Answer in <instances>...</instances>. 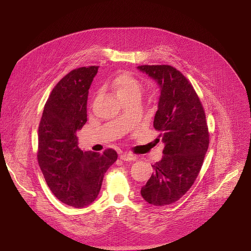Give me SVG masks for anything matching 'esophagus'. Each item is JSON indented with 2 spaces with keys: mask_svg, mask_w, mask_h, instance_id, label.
<instances>
[{
  "mask_svg": "<svg viewBox=\"0 0 251 251\" xmlns=\"http://www.w3.org/2000/svg\"><path fill=\"white\" fill-rule=\"evenodd\" d=\"M120 159H121L122 161H124V162H125V161H126V162H133V161L136 160V156L133 155V154H131V153L125 152V153L120 154Z\"/></svg>",
  "mask_w": 251,
  "mask_h": 251,
  "instance_id": "1",
  "label": "esophagus"
}]
</instances>
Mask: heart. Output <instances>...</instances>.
I'll return each mask as SVG.
<instances>
[{"mask_svg": "<svg viewBox=\"0 0 251 251\" xmlns=\"http://www.w3.org/2000/svg\"><path fill=\"white\" fill-rule=\"evenodd\" d=\"M112 87L122 101L133 98H140L141 84L137 79L128 72L119 74L112 82Z\"/></svg>", "mask_w": 251, "mask_h": 251, "instance_id": "obj_1", "label": "heart"}]
</instances>
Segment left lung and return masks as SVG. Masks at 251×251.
Instances as JSON below:
<instances>
[{
    "instance_id": "obj_1",
    "label": "left lung",
    "mask_w": 251,
    "mask_h": 251,
    "mask_svg": "<svg viewBox=\"0 0 251 251\" xmlns=\"http://www.w3.org/2000/svg\"><path fill=\"white\" fill-rule=\"evenodd\" d=\"M137 69L160 86L153 127L165 143L162 160L141 187L143 200L156 206L174 203L199 175L208 148V131L201 102L190 82L169 65H143Z\"/></svg>"
}]
</instances>
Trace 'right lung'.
I'll return each mask as SVG.
<instances>
[{
    "label": "right lung",
    "mask_w": 251,
    "mask_h": 251,
    "mask_svg": "<svg viewBox=\"0 0 251 251\" xmlns=\"http://www.w3.org/2000/svg\"><path fill=\"white\" fill-rule=\"evenodd\" d=\"M97 66L72 70L51 90L38 127L37 160L48 186L63 203L85 207L98 197L104 173L118 154L83 151L77 132L87 121L88 89Z\"/></svg>",
    "instance_id": "right-lung-1"
}]
</instances>
